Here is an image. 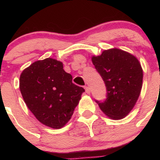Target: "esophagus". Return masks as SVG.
I'll return each mask as SVG.
<instances>
[{
  "label": "esophagus",
  "mask_w": 160,
  "mask_h": 160,
  "mask_svg": "<svg viewBox=\"0 0 160 160\" xmlns=\"http://www.w3.org/2000/svg\"><path fill=\"white\" fill-rule=\"evenodd\" d=\"M84 88H85V91H86V93H90V89L89 87L86 86Z\"/></svg>",
  "instance_id": "1"
}]
</instances>
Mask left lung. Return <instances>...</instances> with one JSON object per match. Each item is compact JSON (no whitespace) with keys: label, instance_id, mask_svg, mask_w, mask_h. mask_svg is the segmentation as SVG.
Segmentation results:
<instances>
[{"label":"left lung","instance_id":"left-lung-1","mask_svg":"<svg viewBox=\"0 0 160 160\" xmlns=\"http://www.w3.org/2000/svg\"><path fill=\"white\" fill-rule=\"evenodd\" d=\"M91 59L107 88V99L96 102L110 118H124L132 110L141 93L143 70L139 61L131 53L117 48L104 50Z\"/></svg>","mask_w":160,"mask_h":160}]
</instances>
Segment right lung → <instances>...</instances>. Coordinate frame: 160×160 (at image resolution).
<instances>
[{
	"instance_id": "add662e5",
	"label": "right lung",
	"mask_w": 160,
	"mask_h": 160,
	"mask_svg": "<svg viewBox=\"0 0 160 160\" xmlns=\"http://www.w3.org/2000/svg\"><path fill=\"white\" fill-rule=\"evenodd\" d=\"M72 79L62 62L52 58L35 61L22 71L19 81L22 98L43 125L59 129L70 120L85 91Z\"/></svg>"
}]
</instances>
